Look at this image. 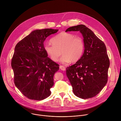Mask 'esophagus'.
<instances>
[{"instance_id": "1", "label": "esophagus", "mask_w": 121, "mask_h": 121, "mask_svg": "<svg viewBox=\"0 0 121 121\" xmlns=\"http://www.w3.org/2000/svg\"><path fill=\"white\" fill-rule=\"evenodd\" d=\"M59 67H60V69L61 70L65 71V66H63V65H60V66H59Z\"/></svg>"}]
</instances>
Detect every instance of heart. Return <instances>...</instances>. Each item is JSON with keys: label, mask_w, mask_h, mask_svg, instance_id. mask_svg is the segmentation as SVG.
I'll use <instances>...</instances> for the list:
<instances>
[{"label": "heart", "mask_w": 121, "mask_h": 121, "mask_svg": "<svg viewBox=\"0 0 121 121\" xmlns=\"http://www.w3.org/2000/svg\"><path fill=\"white\" fill-rule=\"evenodd\" d=\"M51 42L53 44H45L44 50L50 58L55 62L58 60L61 53L63 56L60 61L65 64L71 61H78L84 54L85 43L81 37H75L72 34L63 32L53 37Z\"/></svg>", "instance_id": "1"}]
</instances>
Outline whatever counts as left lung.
Instances as JSON below:
<instances>
[{"label": "left lung", "instance_id": "1", "mask_svg": "<svg viewBox=\"0 0 121 121\" xmlns=\"http://www.w3.org/2000/svg\"><path fill=\"white\" fill-rule=\"evenodd\" d=\"M80 31L84 37L85 50L74 65L66 68L73 94L84 99L95 97L106 85L110 61L104 43L85 25L70 27L65 32Z\"/></svg>", "mask_w": 121, "mask_h": 121}]
</instances>
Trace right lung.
<instances>
[{
  "label": "right lung",
  "instance_id": "right-lung-1",
  "mask_svg": "<svg viewBox=\"0 0 121 121\" xmlns=\"http://www.w3.org/2000/svg\"><path fill=\"white\" fill-rule=\"evenodd\" d=\"M58 31L51 28L34 30L15 47L11 60L14 83L28 99L42 100L51 95L54 75L59 65L48 57L44 42Z\"/></svg>",
  "mask_w": 121,
  "mask_h": 121
}]
</instances>
